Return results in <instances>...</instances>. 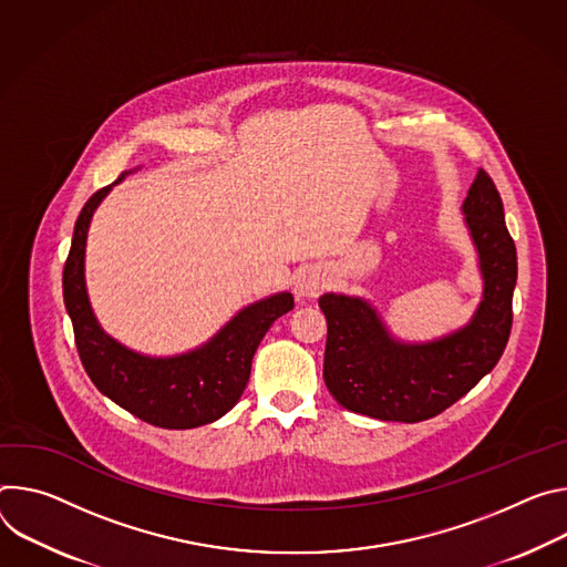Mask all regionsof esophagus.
Segmentation results:
<instances>
[{
    "mask_svg": "<svg viewBox=\"0 0 567 567\" xmlns=\"http://www.w3.org/2000/svg\"><path fill=\"white\" fill-rule=\"evenodd\" d=\"M327 284H329V277L324 270H318V268L303 270L297 279V295L303 299H312L327 288Z\"/></svg>",
    "mask_w": 567,
    "mask_h": 567,
    "instance_id": "esophagus-1",
    "label": "esophagus"
}]
</instances>
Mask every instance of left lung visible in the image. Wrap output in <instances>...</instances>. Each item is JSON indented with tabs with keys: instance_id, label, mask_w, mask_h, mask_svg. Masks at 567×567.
<instances>
[{
	"instance_id": "8db88e82",
	"label": "left lung",
	"mask_w": 567,
	"mask_h": 567,
	"mask_svg": "<svg viewBox=\"0 0 567 567\" xmlns=\"http://www.w3.org/2000/svg\"><path fill=\"white\" fill-rule=\"evenodd\" d=\"M462 212L484 290L473 320L460 331L410 344L388 331L369 301L336 292L320 297L329 327L324 383L342 408L381 421H425L468 394L497 364L512 333L518 259L486 171H477Z\"/></svg>"
}]
</instances>
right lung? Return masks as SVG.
Here are the masks:
<instances>
[{
  "mask_svg": "<svg viewBox=\"0 0 567 567\" xmlns=\"http://www.w3.org/2000/svg\"><path fill=\"white\" fill-rule=\"evenodd\" d=\"M128 173L133 171L121 173L114 184ZM114 184L99 188L81 209L62 270V297L74 324L81 362L101 394L151 425L188 430L212 423L238 403L257 347L272 322L292 310L295 299L290 292H279L249 303L207 344L182 355L151 358L118 344L96 322L85 290L90 220Z\"/></svg>",
  "mask_w": 567,
  "mask_h": 567,
  "instance_id": "right-lung-1",
  "label": "right lung"
}]
</instances>
